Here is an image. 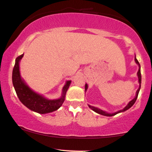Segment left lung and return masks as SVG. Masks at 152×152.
Here are the masks:
<instances>
[{
    "label": "left lung",
    "mask_w": 152,
    "mask_h": 152,
    "mask_svg": "<svg viewBox=\"0 0 152 152\" xmlns=\"http://www.w3.org/2000/svg\"><path fill=\"white\" fill-rule=\"evenodd\" d=\"M135 62H136V64L138 66V73H137V76H138V83H139V87H138V89H137V91H136V96H135L134 98L132 99L131 101H130L129 102H128V104L124 108H123V110H121L118 111V112H115V113H107V112L106 111H103L101 109H99V108H97V107H93V106H91L89 105V104H88V106H89V108H91V110H92L93 111H94L95 113H98V114L99 115H104V116H108V117H111V116H113V115H115L118 114V113H123V112H125L127 110L129 109V108H131V107H132L133 104H134L135 102H136V99H137L138 97V93H139V91H140V89H141V66H140L139 63H138V60L136 59V56H135ZM88 89V85L87 84H85V91H86Z\"/></svg>",
    "instance_id": "left-lung-1"
}]
</instances>
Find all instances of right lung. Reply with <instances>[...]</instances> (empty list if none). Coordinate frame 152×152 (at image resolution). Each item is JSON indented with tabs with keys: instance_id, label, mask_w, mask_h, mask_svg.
<instances>
[{
	"instance_id": "obj_1",
	"label": "right lung",
	"mask_w": 152,
	"mask_h": 152,
	"mask_svg": "<svg viewBox=\"0 0 152 152\" xmlns=\"http://www.w3.org/2000/svg\"><path fill=\"white\" fill-rule=\"evenodd\" d=\"M24 54L16 58L15 66L12 73V82L19 100L31 111L39 114H46L57 110L63 104L66 97V91L71 84V81H67L63 86L62 94L58 99H50L42 94L33 91L28 86L26 81L21 76L19 70V63Z\"/></svg>"
}]
</instances>
